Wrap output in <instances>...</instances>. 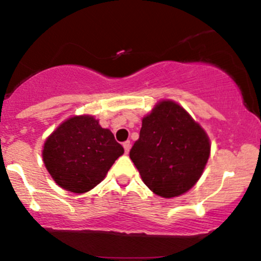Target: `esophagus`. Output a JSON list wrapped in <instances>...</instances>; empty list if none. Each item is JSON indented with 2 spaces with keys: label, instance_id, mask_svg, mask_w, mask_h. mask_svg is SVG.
I'll return each instance as SVG.
<instances>
[{
  "label": "esophagus",
  "instance_id": "esophagus-1",
  "mask_svg": "<svg viewBox=\"0 0 261 261\" xmlns=\"http://www.w3.org/2000/svg\"><path fill=\"white\" fill-rule=\"evenodd\" d=\"M122 146H124L125 153H128V151H130V148H131V142H130V141H125V142L122 143Z\"/></svg>",
  "mask_w": 261,
  "mask_h": 261
}]
</instances>
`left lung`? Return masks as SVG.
Instances as JSON below:
<instances>
[{
	"instance_id": "left-lung-1",
	"label": "left lung",
	"mask_w": 261,
	"mask_h": 261,
	"mask_svg": "<svg viewBox=\"0 0 261 261\" xmlns=\"http://www.w3.org/2000/svg\"><path fill=\"white\" fill-rule=\"evenodd\" d=\"M210 155L205 131L180 106L158 103L142 120L130 158L143 182L162 197L187 193L201 176Z\"/></svg>"
}]
</instances>
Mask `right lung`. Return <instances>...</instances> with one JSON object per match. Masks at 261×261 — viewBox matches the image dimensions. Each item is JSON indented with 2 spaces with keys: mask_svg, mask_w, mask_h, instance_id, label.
I'll list each match as a JSON object with an SVG mask.
<instances>
[{
  "mask_svg": "<svg viewBox=\"0 0 261 261\" xmlns=\"http://www.w3.org/2000/svg\"><path fill=\"white\" fill-rule=\"evenodd\" d=\"M122 153L124 148L112 131L85 115L62 122L47 137L43 160L56 184L82 194L99 184Z\"/></svg>",
  "mask_w": 261,
  "mask_h": 261,
  "instance_id": "right-lung-1",
  "label": "right lung"
}]
</instances>
